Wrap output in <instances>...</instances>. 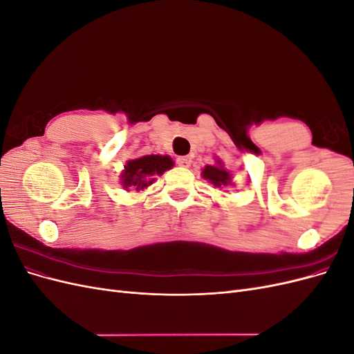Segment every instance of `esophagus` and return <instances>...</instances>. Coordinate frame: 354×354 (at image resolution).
I'll use <instances>...</instances> for the list:
<instances>
[{"mask_svg":"<svg viewBox=\"0 0 354 354\" xmlns=\"http://www.w3.org/2000/svg\"><path fill=\"white\" fill-rule=\"evenodd\" d=\"M177 164H178L180 167L187 168V167H190V164H192V159H190L189 156H178V158H177Z\"/></svg>","mask_w":354,"mask_h":354,"instance_id":"1","label":"esophagus"}]
</instances>
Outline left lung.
Segmentation results:
<instances>
[{"mask_svg":"<svg viewBox=\"0 0 354 354\" xmlns=\"http://www.w3.org/2000/svg\"><path fill=\"white\" fill-rule=\"evenodd\" d=\"M202 174H203V178L209 180V183H212L214 187H217V189H223V187L232 185L230 174L223 167L207 165L205 169L202 171Z\"/></svg>","mask_w":354,"mask_h":354,"instance_id":"obj_1","label":"left lung"}]
</instances>
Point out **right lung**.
I'll return each mask as SVG.
<instances>
[{
  "label": "right lung",
  "mask_w": 354,
  "mask_h": 354,
  "mask_svg": "<svg viewBox=\"0 0 354 354\" xmlns=\"http://www.w3.org/2000/svg\"><path fill=\"white\" fill-rule=\"evenodd\" d=\"M171 167H173V159L160 155H147L128 160L121 176V183L125 189L133 187L134 190H143L153 183L156 176L164 174Z\"/></svg>",
  "instance_id": "1"
}]
</instances>
